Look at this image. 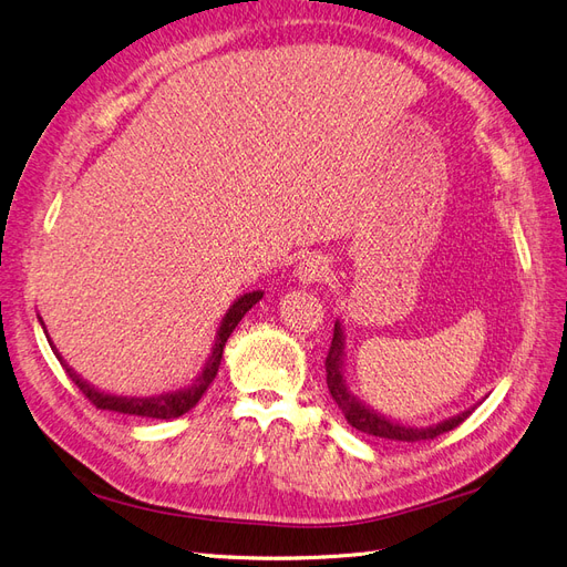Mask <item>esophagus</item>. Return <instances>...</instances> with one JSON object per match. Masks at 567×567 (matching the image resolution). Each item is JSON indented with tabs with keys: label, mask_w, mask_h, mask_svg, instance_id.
I'll list each match as a JSON object with an SVG mask.
<instances>
[{
	"label": "esophagus",
	"mask_w": 567,
	"mask_h": 567,
	"mask_svg": "<svg viewBox=\"0 0 567 567\" xmlns=\"http://www.w3.org/2000/svg\"><path fill=\"white\" fill-rule=\"evenodd\" d=\"M329 271H331L329 260H326V257L319 255V252H310L298 262L296 277H298L300 284H319V281L329 277Z\"/></svg>",
	"instance_id": "obj_1"
}]
</instances>
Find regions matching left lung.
Masks as SVG:
<instances>
[{
  "label": "left lung",
  "instance_id": "obj_1",
  "mask_svg": "<svg viewBox=\"0 0 567 567\" xmlns=\"http://www.w3.org/2000/svg\"><path fill=\"white\" fill-rule=\"evenodd\" d=\"M326 383H329L331 398L336 400L338 409L346 414L348 423L357 431H362L373 437H383V440H394V442H419V440H433L442 433H450L458 423L466 421L475 406L458 411V414L444 419L433 425H409L394 421L381 411H375L367 402H362L357 394L350 390L348 379H346V331H342L340 319H336L333 326V340H331V350L329 357H326Z\"/></svg>",
  "mask_w": 567,
  "mask_h": 567
}]
</instances>
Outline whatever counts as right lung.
<instances>
[{
    "mask_svg": "<svg viewBox=\"0 0 567 567\" xmlns=\"http://www.w3.org/2000/svg\"><path fill=\"white\" fill-rule=\"evenodd\" d=\"M265 290H252V293H244L238 296L231 305L227 315L221 317L219 321V329H217V336H215V342H213V350L208 354V359H205L203 369L198 371L196 379L179 388V390H173V392H163V394H151V398H132V394H111V392H104L94 388L92 383H87L82 379V375L68 367L65 359L61 357V352L56 350L54 342H51L49 333H47V326L42 321V317L38 315L42 329L47 333V340L51 350H54V354L59 357V362L63 364L65 373L71 375V381L82 390L84 398H90L92 404H96V409H109V411H117V414H130V416H146V419H177L182 414H186L188 409L196 406V402L203 398V392L210 388V383L215 381V375L219 371V362H221V352H225V346L229 336L234 333V329L238 326V321H241L246 317V312L250 310L252 305H257L262 300Z\"/></svg>",
    "mask_w": 567,
    "mask_h": 567,
    "instance_id": "obj_1",
    "label": "right lung"
}]
</instances>
